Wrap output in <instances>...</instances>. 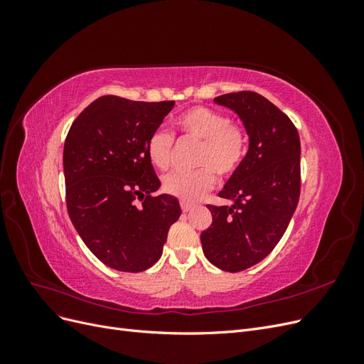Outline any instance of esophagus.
Wrapping results in <instances>:
<instances>
[{
    "mask_svg": "<svg viewBox=\"0 0 364 364\" xmlns=\"http://www.w3.org/2000/svg\"><path fill=\"white\" fill-rule=\"evenodd\" d=\"M181 208H182L183 213H188V211H191V209H193V205L191 203H186V202H181Z\"/></svg>",
    "mask_w": 364,
    "mask_h": 364,
    "instance_id": "34e87169",
    "label": "esophagus"
}]
</instances>
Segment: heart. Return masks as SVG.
I'll return each mask as SVG.
<instances>
[{"mask_svg":"<svg viewBox=\"0 0 364 364\" xmlns=\"http://www.w3.org/2000/svg\"><path fill=\"white\" fill-rule=\"evenodd\" d=\"M176 126L183 139L199 141L193 171L170 173L162 181V188L182 202H196L206 194L218 178H229L243 162L247 150V135L243 126L230 121L223 112L206 106H193L176 118ZM174 136L158 129L147 139V156L155 167L167 170L171 165Z\"/></svg>","mask_w":364,"mask_h":364,"instance_id":"obj_1","label":"heart"}]
</instances>
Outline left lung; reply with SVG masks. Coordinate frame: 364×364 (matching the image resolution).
Returning <instances> with one entry per match:
<instances>
[{"instance_id":"1","label":"left lung","mask_w":364,"mask_h":364,"mask_svg":"<svg viewBox=\"0 0 364 364\" xmlns=\"http://www.w3.org/2000/svg\"><path fill=\"white\" fill-rule=\"evenodd\" d=\"M214 102L238 114L249 151L218 193L234 205H208L213 223L200 241L215 267L241 272L269 255L294 214L301 194V141L291 119L257 92H230Z\"/></svg>"}]
</instances>
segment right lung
<instances>
[{"label":"right lung","instance_id":"1","mask_svg":"<svg viewBox=\"0 0 364 364\" xmlns=\"http://www.w3.org/2000/svg\"><path fill=\"white\" fill-rule=\"evenodd\" d=\"M174 102L103 95L74 119L63 146L68 215L83 243L107 267L144 272L155 264L181 206L147 156V139Z\"/></svg>","mask_w":364,"mask_h":364}]
</instances>
